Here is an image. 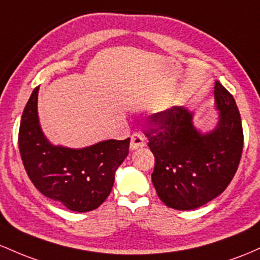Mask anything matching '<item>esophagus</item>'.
Returning <instances> with one entry per match:
<instances>
[{
  "label": "esophagus",
  "instance_id": "1",
  "mask_svg": "<svg viewBox=\"0 0 260 260\" xmlns=\"http://www.w3.org/2000/svg\"><path fill=\"white\" fill-rule=\"evenodd\" d=\"M145 146V139L141 134H133L131 135V140H130V150L131 151H135L138 148H141Z\"/></svg>",
  "mask_w": 260,
  "mask_h": 260
}]
</instances>
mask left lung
<instances>
[{"label":"left lung","instance_id":"obj_1","mask_svg":"<svg viewBox=\"0 0 260 260\" xmlns=\"http://www.w3.org/2000/svg\"><path fill=\"white\" fill-rule=\"evenodd\" d=\"M217 122L212 130L195 127L194 113L173 107L153 114L159 127L146 134L154 154L151 178L168 208L194 210L218 197L231 183L243 150V130L235 98L215 81Z\"/></svg>","mask_w":260,"mask_h":260}]
</instances>
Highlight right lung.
<instances>
[{
    "mask_svg": "<svg viewBox=\"0 0 260 260\" xmlns=\"http://www.w3.org/2000/svg\"><path fill=\"white\" fill-rule=\"evenodd\" d=\"M38 93L39 87L19 126V152L28 177L40 193L71 211H92L112 191L116 169L129 154L130 139L104 140L83 148L51 144L40 126Z\"/></svg>",
    "mask_w": 260,
    "mask_h": 260,
    "instance_id": "obj_1",
    "label": "right lung"
}]
</instances>
